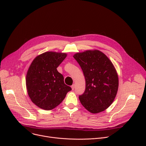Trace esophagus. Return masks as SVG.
<instances>
[{"label": "esophagus", "mask_w": 146, "mask_h": 146, "mask_svg": "<svg viewBox=\"0 0 146 146\" xmlns=\"http://www.w3.org/2000/svg\"><path fill=\"white\" fill-rule=\"evenodd\" d=\"M71 88H72V90H74V88H75V85H74V84H73V85L71 86Z\"/></svg>", "instance_id": "1"}]
</instances>
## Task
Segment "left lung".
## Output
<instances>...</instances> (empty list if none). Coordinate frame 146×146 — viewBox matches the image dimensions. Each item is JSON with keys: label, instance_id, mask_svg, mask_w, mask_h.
Returning <instances> with one entry per match:
<instances>
[{"label": "left lung", "instance_id": "obj_1", "mask_svg": "<svg viewBox=\"0 0 146 146\" xmlns=\"http://www.w3.org/2000/svg\"><path fill=\"white\" fill-rule=\"evenodd\" d=\"M81 67L86 80L85 91L79 98L90 112L97 113L112 104L118 89V76L111 60L104 53L86 50L73 56Z\"/></svg>", "mask_w": 146, "mask_h": 146}]
</instances>
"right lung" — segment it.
Masks as SVG:
<instances>
[{
	"label": "right lung",
	"mask_w": 146,
	"mask_h": 146,
	"mask_svg": "<svg viewBox=\"0 0 146 146\" xmlns=\"http://www.w3.org/2000/svg\"><path fill=\"white\" fill-rule=\"evenodd\" d=\"M66 56L64 52H45L36 56L28 68L26 76L28 94L31 101L42 110L56 108L72 90L57 70Z\"/></svg>",
	"instance_id": "obj_1"
}]
</instances>
